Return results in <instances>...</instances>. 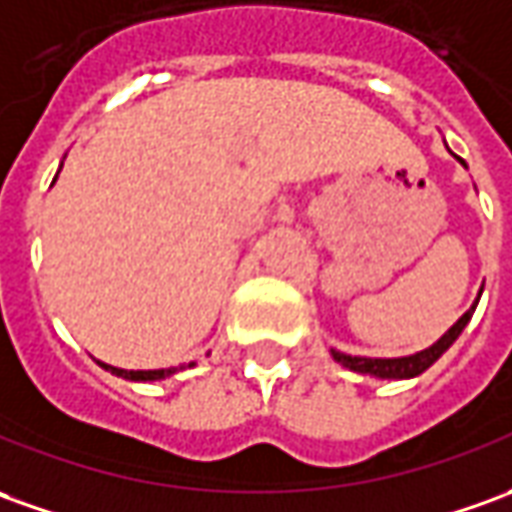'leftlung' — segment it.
<instances>
[{
    "label": "left lung",
    "instance_id": "8db88e82",
    "mask_svg": "<svg viewBox=\"0 0 512 512\" xmlns=\"http://www.w3.org/2000/svg\"><path fill=\"white\" fill-rule=\"evenodd\" d=\"M463 161V158H460ZM482 295V290H479ZM479 295L477 301L471 303V309L465 312L454 326H451L443 337H440L438 343H432L429 348L424 351H418V354H410V357H393V359H373V357H351V354H343V351H334L331 348V357L337 359L343 368L348 370H357V373H365V376H376V379H415V376H421L426 368H432L435 362H438L446 351H449L454 340L463 334V329L468 326V320L474 315V309H477L479 303Z\"/></svg>",
    "mask_w": 512,
    "mask_h": 512
}]
</instances>
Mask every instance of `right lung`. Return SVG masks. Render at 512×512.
Masks as SVG:
<instances>
[{"instance_id":"add662e5","label":"right lung","mask_w":512,"mask_h":512,"mask_svg":"<svg viewBox=\"0 0 512 512\" xmlns=\"http://www.w3.org/2000/svg\"><path fill=\"white\" fill-rule=\"evenodd\" d=\"M55 183V181H52ZM195 362H189V368H192ZM100 368H105L108 373H114V376H122V379H128V382H161V379H167L172 373H178L183 368H161V370H125V368H114V365H105L100 362Z\"/></svg>"}]
</instances>
